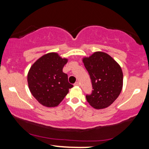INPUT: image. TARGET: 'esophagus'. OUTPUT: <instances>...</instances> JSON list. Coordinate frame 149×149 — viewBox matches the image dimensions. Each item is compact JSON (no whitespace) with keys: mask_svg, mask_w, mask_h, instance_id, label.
<instances>
[{"mask_svg":"<svg viewBox=\"0 0 149 149\" xmlns=\"http://www.w3.org/2000/svg\"><path fill=\"white\" fill-rule=\"evenodd\" d=\"M75 85H76V86H79V85H80V83H79V82H78V81H77L76 82V83H75V84H74Z\"/></svg>","mask_w":149,"mask_h":149,"instance_id":"1","label":"esophagus"}]
</instances>
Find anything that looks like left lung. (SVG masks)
Instances as JSON below:
<instances>
[{"instance_id": "obj_1", "label": "left lung", "mask_w": 149, "mask_h": 149, "mask_svg": "<svg viewBox=\"0 0 149 149\" xmlns=\"http://www.w3.org/2000/svg\"><path fill=\"white\" fill-rule=\"evenodd\" d=\"M83 62L92 81V94L87 101L94 109H105L113 103L122 91L123 74L120 66L110 55L95 52Z\"/></svg>"}]
</instances>
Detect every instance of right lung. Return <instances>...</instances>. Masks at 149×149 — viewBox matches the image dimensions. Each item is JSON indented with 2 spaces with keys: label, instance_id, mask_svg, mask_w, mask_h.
<instances>
[{
  "label": "right lung",
  "instance_id": "right-lung-1",
  "mask_svg": "<svg viewBox=\"0 0 149 149\" xmlns=\"http://www.w3.org/2000/svg\"><path fill=\"white\" fill-rule=\"evenodd\" d=\"M67 62L68 59L61 58L56 52H49L31 66L27 76L29 88L34 98L44 107H57L73 87L62 71Z\"/></svg>",
  "mask_w": 149,
  "mask_h": 149
}]
</instances>
